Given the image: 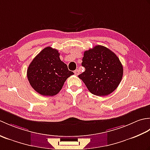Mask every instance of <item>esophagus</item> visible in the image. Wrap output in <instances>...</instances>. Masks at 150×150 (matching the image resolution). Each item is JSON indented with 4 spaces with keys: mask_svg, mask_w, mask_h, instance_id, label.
I'll return each mask as SVG.
<instances>
[{
    "mask_svg": "<svg viewBox=\"0 0 150 150\" xmlns=\"http://www.w3.org/2000/svg\"><path fill=\"white\" fill-rule=\"evenodd\" d=\"M74 73H75V74L76 75H78L79 74V70H75V71H74Z\"/></svg>",
    "mask_w": 150,
    "mask_h": 150,
    "instance_id": "1",
    "label": "esophagus"
}]
</instances>
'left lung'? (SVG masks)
I'll list each match as a JSON object with an SVG mask.
<instances>
[{"label":"left lung","instance_id":"1","mask_svg":"<svg viewBox=\"0 0 150 150\" xmlns=\"http://www.w3.org/2000/svg\"><path fill=\"white\" fill-rule=\"evenodd\" d=\"M82 66L85 71L79 75L92 94L106 96L119 85L123 75V67L113 52L98 45L86 51Z\"/></svg>","mask_w":150,"mask_h":150}]
</instances>
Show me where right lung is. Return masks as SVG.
<instances>
[{"label": "right lung", "mask_w": 150, "mask_h": 150, "mask_svg": "<svg viewBox=\"0 0 150 150\" xmlns=\"http://www.w3.org/2000/svg\"><path fill=\"white\" fill-rule=\"evenodd\" d=\"M58 50L43 49L27 69V77L35 90L44 96H53L61 90L66 79L74 74L60 59Z\"/></svg>", "instance_id": "1"}]
</instances>
